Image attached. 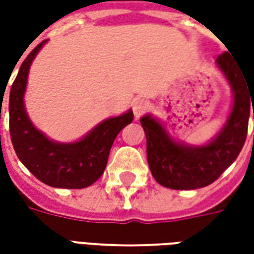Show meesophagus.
Returning a JSON list of instances; mask_svg holds the SVG:
<instances>
[{"label": "esophagus", "mask_w": 254, "mask_h": 254, "mask_svg": "<svg viewBox=\"0 0 254 254\" xmlns=\"http://www.w3.org/2000/svg\"><path fill=\"white\" fill-rule=\"evenodd\" d=\"M133 109V114H134V118L138 120L140 117L143 116L144 113L147 111V102L144 99H136L134 100V103L132 106Z\"/></svg>", "instance_id": "esophagus-1"}]
</instances>
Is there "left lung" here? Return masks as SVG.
I'll return each mask as SVG.
<instances>
[{
    "instance_id": "1",
    "label": "left lung",
    "mask_w": 254,
    "mask_h": 254,
    "mask_svg": "<svg viewBox=\"0 0 254 254\" xmlns=\"http://www.w3.org/2000/svg\"><path fill=\"white\" fill-rule=\"evenodd\" d=\"M216 66L231 87L233 105L223 127L211 141L202 145L181 143L151 114L140 118L147 137L149 170L162 187L176 190L207 187L237 159L245 144L252 109L254 120V78L249 81L227 52L219 56Z\"/></svg>"
}]
</instances>
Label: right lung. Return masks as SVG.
Wrapping results in <instances>:
<instances>
[{"instance_id": "add662e5", "label": "right lung", "mask_w": 254, "mask_h": 254, "mask_svg": "<svg viewBox=\"0 0 254 254\" xmlns=\"http://www.w3.org/2000/svg\"><path fill=\"white\" fill-rule=\"evenodd\" d=\"M45 43L46 41L39 43L28 54L12 84L9 94L10 138L21 163L39 181L53 188L81 189L92 185L103 174L111 145L117 134L133 121V111L107 118L73 143H58L47 137L32 124L24 106L31 64Z\"/></svg>"}]
</instances>
